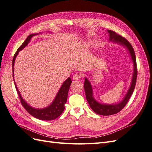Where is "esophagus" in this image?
Returning <instances> with one entry per match:
<instances>
[{
  "instance_id": "1",
  "label": "esophagus",
  "mask_w": 152,
  "mask_h": 152,
  "mask_svg": "<svg viewBox=\"0 0 152 152\" xmlns=\"http://www.w3.org/2000/svg\"><path fill=\"white\" fill-rule=\"evenodd\" d=\"M81 77V75L78 74V73H76V74H75L74 76H73L72 78L74 80H80Z\"/></svg>"
}]
</instances>
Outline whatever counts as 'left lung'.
<instances>
[{
  "label": "left lung",
  "mask_w": 152,
  "mask_h": 152,
  "mask_svg": "<svg viewBox=\"0 0 152 152\" xmlns=\"http://www.w3.org/2000/svg\"><path fill=\"white\" fill-rule=\"evenodd\" d=\"M108 32L109 33L110 35V40L121 44V45L127 47V48H128V50L129 51L130 55L131 56V58L132 60H133L134 64V72L131 86L128 93H127L126 96L124 97V99L121 102H120L119 104L114 105L101 104L100 103L97 102L94 99V96H93L92 87L90 83L87 78H85L84 88L86 94V100L88 102V104H90L91 109L94 110L95 113L102 115H110L117 114L124 108L127 104V103H128V100H129L131 95L133 94V92L134 91L136 83L137 75H138V69H137L135 53L133 47L131 45V43L127 40L125 38L119 35V34H117V33L112 30H108Z\"/></svg>",
  "instance_id": "left-lung-1"
}]
</instances>
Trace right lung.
I'll return each instance as SVG.
<instances>
[{
    "instance_id": "1",
    "label": "right lung",
    "mask_w": 152,
    "mask_h": 152,
    "mask_svg": "<svg viewBox=\"0 0 152 152\" xmlns=\"http://www.w3.org/2000/svg\"><path fill=\"white\" fill-rule=\"evenodd\" d=\"M35 35H37V34H31V35H29L26 38L25 41L23 42L22 45L18 48V49L15 53V54H14L13 59H12V72H14L13 67H14V61H15V58L18 55V52L28 45V43H29V42H30L31 37ZM12 76H13V80H14V73H12ZM72 81H71V78L68 77L67 79L64 82L59 91L58 92L57 95H56V97L55 98L54 100H53V102L52 103V104L48 107H46V108L42 109H36L29 105L23 99L22 96H21L20 94H19V92L18 90V88L16 85L15 82H14V85H15L16 89L18 94L19 100H20L21 104H22L24 108L26 110V111L29 114L38 119L43 120V121H50V120L55 119L57 118L58 117H59L61 114L62 113L64 110V108H65L64 105L67 102L68 91H69V87Z\"/></svg>"
}]
</instances>
